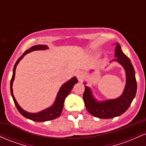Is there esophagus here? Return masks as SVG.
Masks as SVG:
<instances>
[{"label": "esophagus", "instance_id": "1", "mask_svg": "<svg viewBox=\"0 0 146 146\" xmlns=\"http://www.w3.org/2000/svg\"><path fill=\"white\" fill-rule=\"evenodd\" d=\"M76 76L78 78L79 81H82V80L84 78V73L82 71H79L76 73Z\"/></svg>", "mask_w": 146, "mask_h": 146}]
</instances>
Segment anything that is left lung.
<instances>
[{
    "mask_svg": "<svg viewBox=\"0 0 146 146\" xmlns=\"http://www.w3.org/2000/svg\"><path fill=\"white\" fill-rule=\"evenodd\" d=\"M115 59L123 66L125 72V85L122 94L115 99L99 101L93 95L91 88L84 86L83 100L87 110L90 115L100 119H111L122 115L128 110L137 93L135 72L131 62L122 52L121 46L117 43L115 50ZM86 84V82H84Z\"/></svg>",
    "mask_w": 146,
    "mask_h": 146,
    "instance_id": "obj_1",
    "label": "left lung"
}]
</instances>
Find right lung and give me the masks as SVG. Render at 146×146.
Wrapping results in <instances>:
<instances>
[{"label": "right lung", "mask_w": 146, "mask_h": 146, "mask_svg": "<svg viewBox=\"0 0 146 146\" xmlns=\"http://www.w3.org/2000/svg\"><path fill=\"white\" fill-rule=\"evenodd\" d=\"M48 47L47 45H42V44H38L35 45V46H31L29 49L27 50L23 54L21 58H19L16 61V64L14 65V69H13V75L12 78H11V82H10V91H11V95L12 96L13 100H14L15 105H16V108L19 113L21 114L23 116H24L25 118L29 119L32 120L34 121H38V122H42V121H50V120L55 119L58 118L60 117V115H61L62 112L63 107H64V102L65 99L66 97L69 95V93H71L72 88H73L74 85L75 84L78 82V80L77 79L76 77H73L71 80H69L68 81L63 84L62 85V86L60 87L59 91L58 92V94H57L56 98L55 100L54 103L53 104V105L51 106L48 108H46V109L41 110V111L38 112V113H29V112L26 111L24 109L21 108L19 104H18L17 101L15 99V97L13 93V82L14 81L15 79V74H16V66L18 64V63L20 62V61L23 59V57L25 55H27V53H30V52H32L33 51H40V50H46L48 49Z\"/></svg>", "instance_id": "1"}]
</instances>
